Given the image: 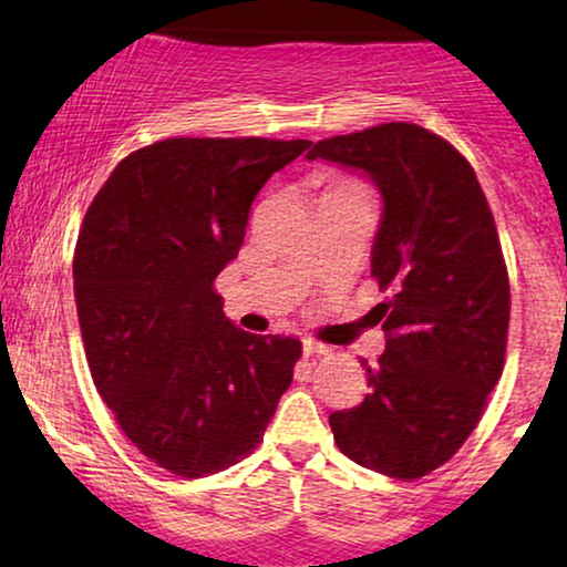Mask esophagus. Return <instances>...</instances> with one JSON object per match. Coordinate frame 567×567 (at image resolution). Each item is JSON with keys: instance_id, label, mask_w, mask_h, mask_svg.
I'll use <instances>...</instances> for the list:
<instances>
[{"instance_id": "34e87169", "label": "esophagus", "mask_w": 567, "mask_h": 567, "mask_svg": "<svg viewBox=\"0 0 567 567\" xmlns=\"http://www.w3.org/2000/svg\"><path fill=\"white\" fill-rule=\"evenodd\" d=\"M303 353L306 355H327L329 348L324 342H317V340H303Z\"/></svg>"}]
</instances>
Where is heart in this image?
<instances>
[{
	"instance_id": "heart-1",
	"label": "heart",
	"mask_w": 567,
	"mask_h": 567,
	"mask_svg": "<svg viewBox=\"0 0 567 567\" xmlns=\"http://www.w3.org/2000/svg\"><path fill=\"white\" fill-rule=\"evenodd\" d=\"M332 190H361V185L353 181H337Z\"/></svg>"
}]
</instances>
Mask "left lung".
I'll return each mask as SVG.
<instances>
[{"instance_id":"left-lung-1","label":"left lung","mask_w":567,"mask_h":567,"mask_svg":"<svg viewBox=\"0 0 567 567\" xmlns=\"http://www.w3.org/2000/svg\"><path fill=\"white\" fill-rule=\"evenodd\" d=\"M306 159L361 169L382 193L371 277L386 348L361 405L329 415L337 447L377 474L421 478L447 463L503 377L511 282L476 172L447 141L384 123L319 141Z\"/></svg>"}]
</instances>
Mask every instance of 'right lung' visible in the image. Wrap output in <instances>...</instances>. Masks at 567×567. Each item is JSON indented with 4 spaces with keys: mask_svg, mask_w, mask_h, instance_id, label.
I'll list each match as a JSON object with an SVG mask.
<instances>
[{
    "mask_svg": "<svg viewBox=\"0 0 567 567\" xmlns=\"http://www.w3.org/2000/svg\"><path fill=\"white\" fill-rule=\"evenodd\" d=\"M311 141L167 138L114 167L78 235L73 279L99 395L148 461L183 478L254 453L300 342L250 334L214 279L264 183Z\"/></svg>",
    "mask_w": 567,
    "mask_h": 567,
    "instance_id": "right-lung-1",
    "label": "right lung"
}]
</instances>
